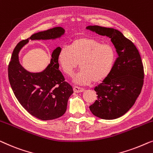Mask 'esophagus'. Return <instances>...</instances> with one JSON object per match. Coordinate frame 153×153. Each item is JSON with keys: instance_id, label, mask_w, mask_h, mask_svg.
I'll return each instance as SVG.
<instances>
[{"instance_id": "esophagus-1", "label": "esophagus", "mask_w": 153, "mask_h": 153, "mask_svg": "<svg viewBox=\"0 0 153 153\" xmlns=\"http://www.w3.org/2000/svg\"><path fill=\"white\" fill-rule=\"evenodd\" d=\"M74 91L75 93H81V92L85 91V89L78 87H74Z\"/></svg>"}]
</instances>
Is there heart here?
Returning <instances> with one entry per match:
<instances>
[{"label": "heart", "instance_id": "obj_1", "mask_svg": "<svg viewBox=\"0 0 153 153\" xmlns=\"http://www.w3.org/2000/svg\"><path fill=\"white\" fill-rule=\"evenodd\" d=\"M116 51L109 44H102L90 37L77 38L62 47L57 54L59 66L66 76L72 77L79 64L81 71L74 77L76 84L100 83L109 76L114 66Z\"/></svg>", "mask_w": 153, "mask_h": 153}]
</instances>
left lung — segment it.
<instances>
[{
  "instance_id": "8db88e82",
  "label": "left lung",
  "mask_w": 153,
  "mask_h": 153,
  "mask_svg": "<svg viewBox=\"0 0 153 153\" xmlns=\"http://www.w3.org/2000/svg\"><path fill=\"white\" fill-rule=\"evenodd\" d=\"M86 29L110 38L118 54L111 74L94 89L98 98L89 109L100 119H117L130 110L141 91L144 72L140 54L118 30L98 25Z\"/></svg>"
}]
</instances>
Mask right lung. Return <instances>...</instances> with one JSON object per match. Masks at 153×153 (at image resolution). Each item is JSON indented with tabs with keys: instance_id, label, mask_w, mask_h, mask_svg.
Here are the masks:
<instances>
[{
	"instance_id": "obj_1",
	"label": "right lung",
	"mask_w": 153,
	"mask_h": 153,
	"mask_svg": "<svg viewBox=\"0 0 153 153\" xmlns=\"http://www.w3.org/2000/svg\"><path fill=\"white\" fill-rule=\"evenodd\" d=\"M65 30L55 27L48 30L33 34L22 40L13 51L8 66L9 81L15 96L23 108L33 117L42 120L57 119L66 112L68 98L74 93L71 86L65 82L59 70L57 47L51 55L50 64L41 72L25 70L19 59L20 51L30 39H56L63 36Z\"/></svg>"
}]
</instances>
